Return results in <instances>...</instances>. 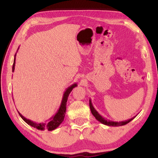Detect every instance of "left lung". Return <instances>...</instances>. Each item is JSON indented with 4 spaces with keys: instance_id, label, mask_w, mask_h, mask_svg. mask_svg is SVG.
I'll use <instances>...</instances> for the list:
<instances>
[{
    "instance_id": "8db88e82",
    "label": "left lung",
    "mask_w": 158,
    "mask_h": 158,
    "mask_svg": "<svg viewBox=\"0 0 158 158\" xmlns=\"http://www.w3.org/2000/svg\"><path fill=\"white\" fill-rule=\"evenodd\" d=\"M89 106H90V111H91V113L93 115L95 116V118H96L97 120L99 122H101V124H105V125H107V126H109V127H119V126H123V125H125L127 124H128L129 122H130L131 120H133L134 118L136 117L135 116H134L131 118H129L128 120H126V121H123V122H112V121H110L109 119H107V118H103L102 116L100 115L98 111H96V109H95V108L94 107V106L92 104V102H91V100H89Z\"/></svg>"
}]
</instances>
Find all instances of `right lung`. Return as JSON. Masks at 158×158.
<instances>
[{"label":"right lung","instance_id":"1","mask_svg":"<svg viewBox=\"0 0 158 158\" xmlns=\"http://www.w3.org/2000/svg\"><path fill=\"white\" fill-rule=\"evenodd\" d=\"M19 49V48H18ZM16 53L15 54L14 56V64H13V68H12V72H14L15 69V64H16ZM77 85V83L73 84L72 85L69 86V87L67 88L64 91L63 96H62V102L61 104H60V106L59 109L57 110V111L56 112V114L54 115L52 117L49 118L48 122H42V123H36L34 122L33 121L28 119V118H25L24 116H22V114H21L19 112V114L20 116L22 118V119L24 121V122L28 124L30 126L34 127V128L39 129V130H44V129H47L48 131H52L56 128H57L58 127L60 126V124L64 121V117L65 116L66 113V105H67V101H68V98L69 96V94H70V92L72 91V90L75 87H76Z\"/></svg>","mask_w":158,"mask_h":158}]
</instances>
